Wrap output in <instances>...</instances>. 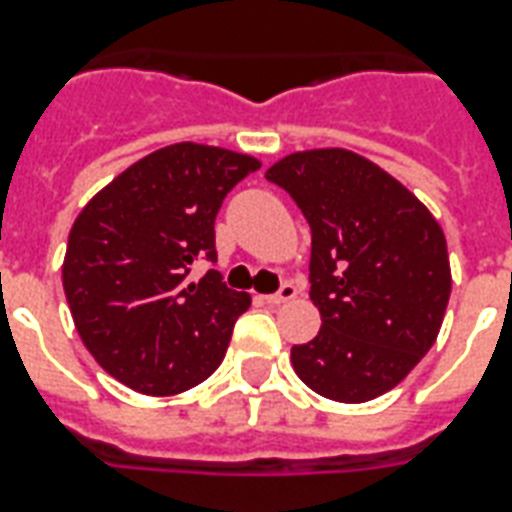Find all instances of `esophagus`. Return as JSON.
I'll list each match as a JSON object with an SVG mask.
<instances>
[{
	"label": "esophagus",
	"mask_w": 512,
	"mask_h": 512,
	"mask_svg": "<svg viewBox=\"0 0 512 512\" xmlns=\"http://www.w3.org/2000/svg\"><path fill=\"white\" fill-rule=\"evenodd\" d=\"M295 297H297V287L287 281V284H281V289L276 292V295H268L263 297V300L271 305H281V303H289V300H295Z\"/></svg>",
	"instance_id": "34e87169"
}]
</instances>
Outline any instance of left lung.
Returning a JSON list of instances; mask_svg holds the SVG:
<instances>
[{
	"mask_svg": "<svg viewBox=\"0 0 512 512\" xmlns=\"http://www.w3.org/2000/svg\"><path fill=\"white\" fill-rule=\"evenodd\" d=\"M311 225L319 335L292 345L319 396L364 404L420 364L444 321L452 271L436 217L396 177L345 148L284 156L265 172Z\"/></svg>",
	"mask_w": 512,
	"mask_h": 512,
	"instance_id": "obj_1",
	"label": "left lung"
}]
</instances>
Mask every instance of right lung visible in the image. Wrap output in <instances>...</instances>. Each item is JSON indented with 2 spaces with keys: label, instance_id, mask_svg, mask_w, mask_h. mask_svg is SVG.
<instances>
[{
  "label": "right lung",
  "instance_id": "obj_1",
  "mask_svg": "<svg viewBox=\"0 0 512 512\" xmlns=\"http://www.w3.org/2000/svg\"><path fill=\"white\" fill-rule=\"evenodd\" d=\"M255 156L175 143L143 156L87 201L71 225L63 289L76 332L111 377L146 396H175L223 361L252 297L217 271L215 217Z\"/></svg>",
  "mask_w": 512,
  "mask_h": 512
}]
</instances>
